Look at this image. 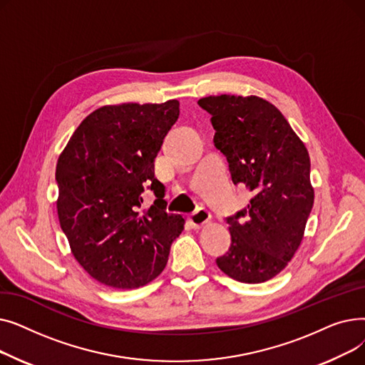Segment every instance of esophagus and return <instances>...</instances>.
Masks as SVG:
<instances>
[{
  "label": "esophagus",
  "mask_w": 365,
  "mask_h": 365,
  "mask_svg": "<svg viewBox=\"0 0 365 365\" xmlns=\"http://www.w3.org/2000/svg\"><path fill=\"white\" fill-rule=\"evenodd\" d=\"M210 219H212V215H210L205 208H198L195 213L190 215L187 217V222L190 223V226H192L194 229H200Z\"/></svg>",
  "instance_id": "1"
}]
</instances>
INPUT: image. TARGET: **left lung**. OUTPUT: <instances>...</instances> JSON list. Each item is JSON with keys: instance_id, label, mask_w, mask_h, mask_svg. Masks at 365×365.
<instances>
[{"instance_id": "1", "label": "left lung", "mask_w": 365, "mask_h": 365, "mask_svg": "<svg viewBox=\"0 0 365 365\" xmlns=\"http://www.w3.org/2000/svg\"><path fill=\"white\" fill-rule=\"evenodd\" d=\"M198 105L212 115L213 142L232 182L253 192L250 204L226 219L231 247L216 263L240 282H264L289 264L311 215L308 149L284 115L257 96H208Z\"/></svg>"}]
</instances>
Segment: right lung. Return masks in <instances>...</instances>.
I'll return each mask as SVG.
<instances>
[{
    "mask_svg": "<svg viewBox=\"0 0 365 365\" xmlns=\"http://www.w3.org/2000/svg\"><path fill=\"white\" fill-rule=\"evenodd\" d=\"M179 102L102 106L78 125L56 165L57 215L73 257L113 289H139L167 264L185 219L165 212L153 175ZM145 188L156 201L140 210Z\"/></svg>",
    "mask_w": 365,
    "mask_h": 365,
    "instance_id": "right-lung-1",
    "label": "right lung"
}]
</instances>
